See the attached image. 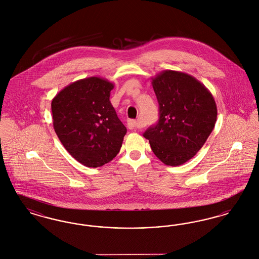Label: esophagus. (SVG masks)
Segmentation results:
<instances>
[{
    "instance_id": "34e87169",
    "label": "esophagus",
    "mask_w": 259,
    "mask_h": 259,
    "mask_svg": "<svg viewBox=\"0 0 259 259\" xmlns=\"http://www.w3.org/2000/svg\"><path fill=\"white\" fill-rule=\"evenodd\" d=\"M127 126H128V128L129 129H131V130H135L137 128H139V122L138 121H136V120H133V119H130V120H128V122H127Z\"/></svg>"
}]
</instances>
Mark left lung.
<instances>
[{
	"label": "left lung",
	"mask_w": 259,
	"mask_h": 259,
	"mask_svg": "<svg viewBox=\"0 0 259 259\" xmlns=\"http://www.w3.org/2000/svg\"><path fill=\"white\" fill-rule=\"evenodd\" d=\"M151 83L159 104V119L144 137L156 157L168 166L191 159L206 143L218 116L209 89L194 76L165 70Z\"/></svg>",
	"instance_id": "obj_1"
}]
</instances>
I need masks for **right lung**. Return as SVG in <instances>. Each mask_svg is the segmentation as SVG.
I'll list each match as a JSON object with an SVG mask.
<instances>
[{"mask_svg":"<svg viewBox=\"0 0 259 259\" xmlns=\"http://www.w3.org/2000/svg\"><path fill=\"white\" fill-rule=\"evenodd\" d=\"M114 84L90 76L72 82L52 99L53 127L66 150L80 164L97 168L119 152L127 129L110 101Z\"/></svg>","mask_w":259,"mask_h":259,"instance_id":"right-lung-1","label":"right lung"}]
</instances>
